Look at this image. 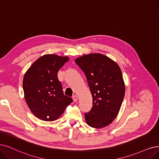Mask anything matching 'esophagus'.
Wrapping results in <instances>:
<instances>
[{"label":"esophagus","instance_id":"34e87169","mask_svg":"<svg viewBox=\"0 0 159 159\" xmlns=\"http://www.w3.org/2000/svg\"><path fill=\"white\" fill-rule=\"evenodd\" d=\"M73 100H74V102H77L78 101V97L77 96V95H74V96H73Z\"/></svg>","mask_w":159,"mask_h":159}]
</instances>
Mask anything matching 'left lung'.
<instances>
[{
	"label": "left lung",
	"instance_id": "left-lung-1",
	"mask_svg": "<svg viewBox=\"0 0 159 159\" xmlns=\"http://www.w3.org/2000/svg\"><path fill=\"white\" fill-rule=\"evenodd\" d=\"M75 62L86 75L93 97L91 110L85 113L89 126L101 129L111 124L119 112L125 85L117 63L103 54L90 53Z\"/></svg>",
	"mask_w": 159,
	"mask_h": 159
}]
</instances>
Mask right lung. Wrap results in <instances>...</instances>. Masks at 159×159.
I'll use <instances>...</instances> for the list:
<instances>
[{
	"instance_id": "1",
	"label": "right lung",
	"mask_w": 159,
	"mask_h": 159,
	"mask_svg": "<svg viewBox=\"0 0 159 159\" xmlns=\"http://www.w3.org/2000/svg\"><path fill=\"white\" fill-rule=\"evenodd\" d=\"M68 60V57L44 55L25 72L23 80L25 100L37 118L45 121L55 120L72 102V98L63 93L57 77L59 70Z\"/></svg>"
}]
</instances>
